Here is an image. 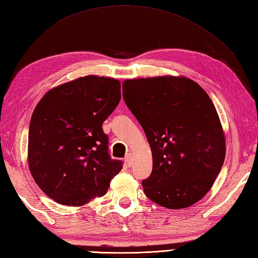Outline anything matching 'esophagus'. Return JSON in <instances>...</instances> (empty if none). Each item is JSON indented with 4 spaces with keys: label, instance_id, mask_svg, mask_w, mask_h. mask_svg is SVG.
I'll return each mask as SVG.
<instances>
[{
    "label": "esophagus",
    "instance_id": "obj_1",
    "mask_svg": "<svg viewBox=\"0 0 258 258\" xmlns=\"http://www.w3.org/2000/svg\"><path fill=\"white\" fill-rule=\"evenodd\" d=\"M125 163H126V164H127V165H128V166H131V165H132V155H131V154H130V153H128V154H127V155H126V156H125Z\"/></svg>",
    "mask_w": 258,
    "mask_h": 258
}]
</instances>
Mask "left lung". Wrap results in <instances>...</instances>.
I'll use <instances>...</instances> for the list:
<instances>
[{"instance_id":"8db88e82","label":"left lung","mask_w":258,"mask_h":258,"mask_svg":"<svg viewBox=\"0 0 258 258\" xmlns=\"http://www.w3.org/2000/svg\"><path fill=\"white\" fill-rule=\"evenodd\" d=\"M123 97L152 150L145 195L171 210L202 200L225 160V136L207 93L183 76H157L124 81Z\"/></svg>"}]
</instances>
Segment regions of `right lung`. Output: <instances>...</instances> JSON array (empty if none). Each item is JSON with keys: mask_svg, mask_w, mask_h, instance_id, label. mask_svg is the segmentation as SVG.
<instances>
[{"mask_svg": "<svg viewBox=\"0 0 258 258\" xmlns=\"http://www.w3.org/2000/svg\"><path fill=\"white\" fill-rule=\"evenodd\" d=\"M120 100L117 80L89 75L48 91L32 114L27 161L58 204L81 206L106 194L123 162L108 154L102 125Z\"/></svg>", "mask_w": 258, "mask_h": 258, "instance_id": "add662e5", "label": "right lung"}]
</instances>
